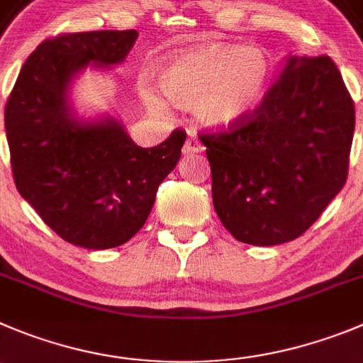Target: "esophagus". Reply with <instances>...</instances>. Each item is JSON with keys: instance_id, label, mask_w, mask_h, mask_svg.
Returning a JSON list of instances; mask_svg holds the SVG:
<instances>
[{"instance_id": "obj_1", "label": "esophagus", "mask_w": 363, "mask_h": 363, "mask_svg": "<svg viewBox=\"0 0 363 363\" xmlns=\"http://www.w3.org/2000/svg\"><path fill=\"white\" fill-rule=\"evenodd\" d=\"M182 152H184V154H199V152H204V145L201 143V140H199L197 135L189 134L184 147H182Z\"/></svg>"}]
</instances>
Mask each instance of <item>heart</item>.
<instances>
[{"label": "heart", "mask_w": 363, "mask_h": 363, "mask_svg": "<svg viewBox=\"0 0 363 363\" xmlns=\"http://www.w3.org/2000/svg\"><path fill=\"white\" fill-rule=\"evenodd\" d=\"M272 74V60L263 48L208 43L168 57L159 67L157 84L174 104L193 105L202 123L229 128L262 104ZM140 94L150 109L162 107L148 84H140Z\"/></svg>", "instance_id": "obj_1"}]
</instances>
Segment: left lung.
I'll return each instance as SVG.
<instances>
[{
  "label": "left lung",
  "instance_id": "obj_1",
  "mask_svg": "<svg viewBox=\"0 0 363 363\" xmlns=\"http://www.w3.org/2000/svg\"><path fill=\"white\" fill-rule=\"evenodd\" d=\"M353 134V98L333 60L290 55L254 113L201 134L223 228L249 245L299 238L344 188Z\"/></svg>",
  "mask_w": 363,
  "mask_h": 363
}]
</instances>
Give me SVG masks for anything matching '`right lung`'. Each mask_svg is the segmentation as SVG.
<instances>
[{"label": "right lung", "mask_w": 363, "mask_h": 363, "mask_svg": "<svg viewBox=\"0 0 363 363\" xmlns=\"http://www.w3.org/2000/svg\"><path fill=\"white\" fill-rule=\"evenodd\" d=\"M135 30L60 33L26 59L5 105L16 188L62 240L84 249L123 245L147 222L155 193L181 159L186 132L141 148L120 121L84 123L71 113L69 82L96 62H123Z\"/></svg>", "instance_id": "obj_1"}]
</instances>
